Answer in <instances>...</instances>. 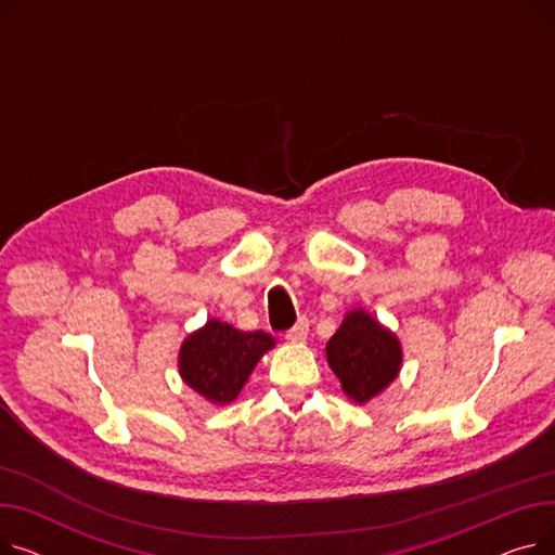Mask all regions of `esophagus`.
Segmentation results:
<instances>
[{
  "label": "esophagus",
  "instance_id": "esophagus-1",
  "mask_svg": "<svg viewBox=\"0 0 555 555\" xmlns=\"http://www.w3.org/2000/svg\"><path fill=\"white\" fill-rule=\"evenodd\" d=\"M308 331H310V324H308V319L306 317H301L299 322L295 324V328H289L287 331V339L289 341H306V337H308Z\"/></svg>",
  "mask_w": 555,
  "mask_h": 555
}]
</instances>
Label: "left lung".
<instances>
[{"mask_svg":"<svg viewBox=\"0 0 555 555\" xmlns=\"http://www.w3.org/2000/svg\"><path fill=\"white\" fill-rule=\"evenodd\" d=\"M326 360L339 377L341 391L356 404L380 396L400 373L402 344L364 308L344 314V322L326 344Z\"/></svg>","mask_w":555,"mask_h":555,"instance_id":"left-lung-1","label":"left lung"}]
</instances>
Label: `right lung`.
Listing matches in <instances>:
<instances>
[{
  "label": "right lung",
  "instance_id": "add662e5",
  "mask_svg": "<svg viewBox=\"0 0 555 555\" xmlns=\"http://www.w3.org/2000/svg\"><path fill=\"white\" fill-rule=\"evenodd\" d=\"M274 346L268 333H243L220 319H209L182 341L178 369L195 393L224 406L238 398L258 360Z\"/></svg>",
  "mask_w": 555,
  "mask_h": 555
}]
</instances>
